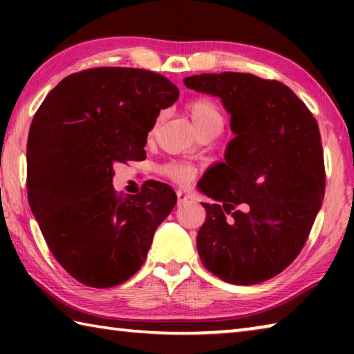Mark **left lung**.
I'll use <instances>...</instances> for the list:
<instances>
[{
    "mask_svg": "<svg viewBox=\"0 0 354 354\" xmlns=\"http://www.w3.org/2000/svg\"><path fill=\"white\" fill-rule=\"evenodd\" d=\"M178 97L162 75L100 67L65 77L35 112L28 201L53 256L84 286L106 289L139 272L170 214V185L117 192L112 178L117 162L147 158L148 133Z\"/></svg>",
    "mask_w": 354,
    "mask_h": 354,
    "instance_id": "left-lung-1",
    "label": "left lung"
}]
</instances>
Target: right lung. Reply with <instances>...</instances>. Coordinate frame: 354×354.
Segmentation results:
<instances>
[{"label": "right lung", "mask_w": 354, "mask_h": 354, "mask_svg": "<svg viewBox=\"0 0 354 354\" xmlns=\"http://www.w3.org/2000/svg\"><path fill=\"white\" fill-rule=\"evenodd\" d=\"M184 84L218 97L234 134L211 169L209 196L223 207L206 209L196 237L203 266L231 284L277 277L306 243L325 195L319 124L283 82L225 71Z\"/></svg>", "instance_id": "obj_1"}]
</instances>
